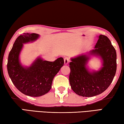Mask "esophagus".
Listing matches in <instances>:
<instances>
[{"mask_svg": "<svg viewBox=\"0 0 124 124\" xmlns=\"http://www.w3.org/2000/svg\"><path fill=\"white\" fill-rule=\"evenodd\" d=\"M69 61H70V58L67 57L64 58V65H67L68 64Z\"/></svg>", "mask_w": 124, "mask_h": 124, "instance_id": "1", "label": "esophagus"}]
</instances>
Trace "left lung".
Returning a JSON list of instances; mask_svg holds the SVG:
<instances>
[{
    "instance_id": "8db88e82",
    "label": "left lung",
    "mask_w": 124,
    "mask_h": 124,
    "mask_svg": "<svg viewBox=\"0 0 124 124\" xmlns=\"http://www.w3.org/2000/svg\"><path fill=\"white\" fill-rule=\"evenodd\" d=\"M100 58L102 67L91 71L87 66L91 56ZM70 83L75 93L93 97L103 92L112 83L116 70V51L107 37L98 36L95 49L70 58Z\"/></svg>"
}]
</instances>
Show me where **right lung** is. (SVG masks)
Segmentation results:
<instances>
[{
	"label": "right lung",
	"mask_w": 124,
	"mask_h": 124,
	"mask_svg": "<svg viewBox=\"0 0 124 124\" xmlns=\"http://www.w3.org/2000/svg\"><path fill=\"white\" fill-rule=\"evenodd\" d=\"M36 33H23L15 41L8 56V74L14 85L20 92L31 97H39L51 89L52 80L61 67L64 60L60 57L54 62L37 57L30 66H24L20 61L23 44L32 43L39 38Z\"/></svg>",
	"instance_id": "obj_1"
}]
</instances>
